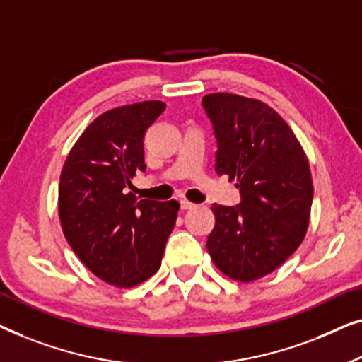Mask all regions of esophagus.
<instances>
[{
    "mask_svg": "<svg viewBox=\"0 0 362 362\" xmlns=\"http://www.w3.org/2000/svg\"><path fill=\"white\" fill-rule=\"evenodd\" d=\"M195 206H197L195 203L188 202V200H185V198H182V200H180V208H182V210H192V208H195Z\"/></svg>",
    "mask_w": 362,
    "mask_h": 362,
    "instance_id": "esophagus-1",
    "label": "esophagus"
}]
</instances>
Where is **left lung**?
I'll return each mask as SVG.
<instances>
[{
  "label": "left lung",
  "mask_w": 362,
  "mask_h": 362,
  "mask_svg": "<svg viewBox=\"0 0 362 362\" xmlns=\"http://www.w3.org/2000/svg\"><path fill=\"white\" fill-rule=\"evenodd\" d=\"M218 141L216 172L243 195L239 206L213 205L216 225L206 241L226 277L254 282L281 267L308 230L313 180L297 136L261 100L210 93L202 100Z\"/></svg>",
  "instance_id": "1"
}]
</instances>
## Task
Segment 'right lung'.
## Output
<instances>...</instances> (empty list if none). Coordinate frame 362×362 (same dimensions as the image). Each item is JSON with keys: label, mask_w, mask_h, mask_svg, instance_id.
<instances>
[{"label": "right lung", "mask_w": 362, "mask_h": 362, "mask_svg": "<svg viewBox=\"0 0 362 362\" xmlns=\"http://www.w3.org/2000/svg\"><path fill=\"white\" fill-rule=\"evenodd\" d=\"M165 105L149 100L101 113L70 149L59 183L64 236L101 281L129 288L159 271L180 203L126 190L146 170L144 132Z\"/></svg>", "instance_id": "right-lung-1"}]
</instances>
